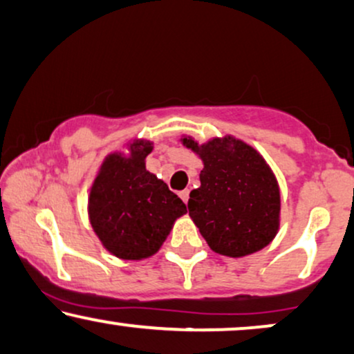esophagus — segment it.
I'll use <instances>...</instances> for the list:
<instances>
[{"instance_id": "1", "label": "esophagus", "mask_w": 354, "mask_h": 354, "mask_svg": "<svg viewBox=\"0 0 354 354\" xmlns=\"http://www.w3.org/2000/svg\"><path fill=\"white\" fill-rule=\"evenodd\" d=\"M180 197H181V199L185 201L186 204H187V201H189V189H185V191H181V192H180Z\"/></svg>"}]
</instances>
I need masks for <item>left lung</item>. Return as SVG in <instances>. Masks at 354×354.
I'll return each mask as SVG.
<instances>
[{"label":"left lung","mask_w":354,"mask_h":354,"mask_svg":"<svg viewBox=\"0 0 354 354\" xmlns=\"http://www.w3.org/2000/svg\"><path fill=\"white\" fill-rule=\"evenodd\" d=\"M181 144L202 160L201 186L189 194V216L212 251L246 257L268 246L280 230V186L252 145L226 134Z\"/></svg>","instance_id":"8db88e82"}]
</instances>
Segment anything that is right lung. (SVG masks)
I'll use <instances>...</instances> for the list:
<instances>
[{"label": "right lung", "mask_w": 354, "mask_h": 354, "mask_svg": "<svg viewBox=\"0 0 354 354\" xmlns=\"http://www.w3.org/2000/svg\"><path fill=\"white\" fill-rule=\"evenodd\" d=\"M122 147L108 153L98 167L88 192V221L111 256L144 261L160 251L174 221L187 210L185 202L145 168L152 140L136 138Z\"/></svg>", "instance_id": "obj_1"}]
</instances>
